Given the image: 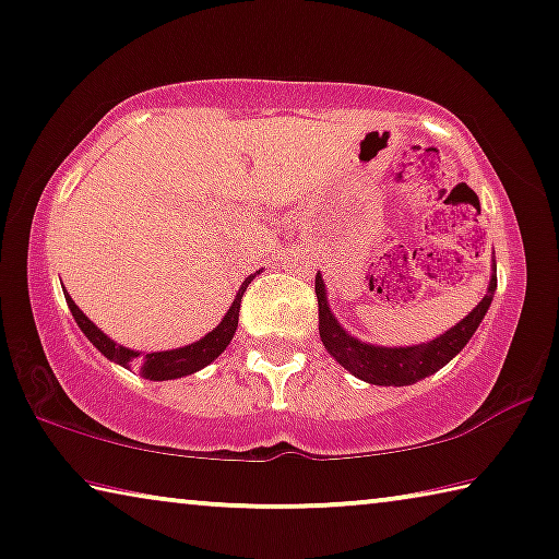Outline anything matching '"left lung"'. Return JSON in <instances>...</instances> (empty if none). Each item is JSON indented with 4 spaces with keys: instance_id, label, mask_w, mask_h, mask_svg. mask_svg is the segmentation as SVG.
<instances>
[{
    "instance_id": "obj_1",
    "label": "left lung",
    "mask_w": 559,
    "mask_h": 559,
    "mask_svg": "<svg viewBox=\"0 0 559 559\" xmlns=\"http://www.w3.org/2000/svg\"><path fill=\"white\" fill-rule=\"evenodd\" d=\"M497 289V262L491 260V280L487 287V295L464 320L449 328L447 333L428 340L420 345H406V347H385L362 343L360 337H353L347 330L340 325L337 318L328 305V289L322 282L320 272L314 277V295H318L320 307V337L325 350L333 358L350 370L355 378L366 380L373 385H414L418 380L433 376L447 362L464 350V345L472 340L476 328L481 325L484 314H487L491 299H495Z\"/></svg>"
}]
</instances>
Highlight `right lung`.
<instances>
[{"label":"right lung","mask_w":559,"mask_h":559,"mask_svg":"<svg viewBox=\"0 0 559 559\" xmlns=\"http://www.w3.org/2000/svg\"><path fill=\"white\" fill-rule=\"evenodd\" d=\"M257 274L260 272L249 274V277L241 282V287H239L237 297H234L231 307L226 310L222 322L212 330V333H206L204 337L197 340V343H191V345L176 347V350H160V353H139V350H131V347L118 345L116 340H110L108 335H105L91 318H85V312L80 310V307L75 305V299H72L68 293H64V299H68V307H70L72 318H75V322H78V328L83 330L85 337L91 340L95 347H98L105 358L118 362V366H123V368H139V373L148 380H174V378L191 376V373H197V370L206 368L209 362L219 358V355L226 350V345L231 343V337H234V333H237V325H239L241 295L247 293V285L257 277Z\"/></svg>","instance_id":"add662e5"}]
</instances>
